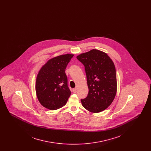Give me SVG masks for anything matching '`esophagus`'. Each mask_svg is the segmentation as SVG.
Wrapping results in <instances>:
<instances>
[{
	"mask_svg": "<svg viewBox=\"0 0 151 151\" xmlns=\"http://www.w3.org/2000/svg\"><path fill=\"white\" fill-rule=\"evenodd\" d=\"M72 92H73V93H76L77 92V89L76 88H73L72 89Z\"/></svg>",
	"mask_w": 151,
	"mask_h": 151,
	"instance_id": "obj_1",
	"label": "esophagus"
}]
</instances>
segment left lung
<instances>
[{"mask_svg": "<svg viewBox=\"0 0 151 151\" xmlns=\"http://www.w3.org/2000/svg\"><path fill=\"white\" fill-rule=\"evenodd\" d=\"M77 59L85 67L88 96L81 100L83 106L88 111L97 113L111 104L117 91L115 65L108 54L92 49L80 54Z\"/></svg>", "mask_w": 151, "mask_h": 151, "instance_id": "1", "label": "left lung"}]
</instances>
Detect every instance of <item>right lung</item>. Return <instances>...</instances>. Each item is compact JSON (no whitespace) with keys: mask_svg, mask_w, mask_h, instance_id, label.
Segmentation results:
<instances>
[{"mask_svg":"<svg viewBox=\"0 0 151 151\" xmlns=\"http://www.w3.org/2000/svg\"><path fill=\"white\" fill-rule=\"evenodd\" d=\"M74 54H66L49 59L37 75L36 92L40 103L51 110L66 104L71 95L65 70Z\"/></svg>","mask_w":151,"mask_h":151,"instance_id":"right-lung-1","label":"right lung"}]
</instances>
